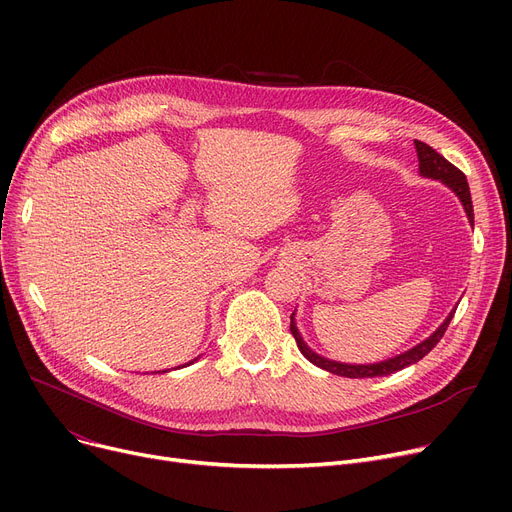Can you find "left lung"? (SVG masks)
Here are the masks:
<instances>
[{
    "mask_svg": "<svg viewBox=\"0 0 512 512\" xmlns=\"http://www.w3.org/2000/svg\"><path fill=\"white\" fill-rule=\"evenodd\" d=\"M415 149H417V157H419V172L421 176H427V178H434V180H442L446 186H450L452 191L456 193V197L461 199L465 211H467V218L469 222L473 224V203H471V193H469V184H467V176L452 166L450 161L446 157H442L436 149H432L429 145L421 143V141H415ZM456 309L450 311V315L444 319V324L429 336L425 338L423 342H419L417 346H413L411 351L402 353V355H396L388 361H382V363H369V365H348V363H338V361H330V359H324L321 355L313 353L311 348L303 342L299 330H297V324H294V313L290 317V332L294 336V340H297V346L299 351L305 355V359H309L313 365L326 369L330 373H336V375H342V378H382V375H390L394 371H400L405 369L417 361H421L432 348L442 340L450 319L454 315Z\"/></svg>",
    "mask_w": 512,
    "mask_h": 512,
    "instance_id": "8db88e82",
    "label": "left lung"
}]
</instances>
